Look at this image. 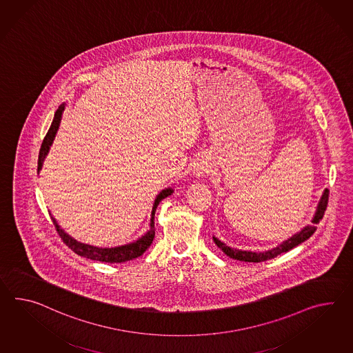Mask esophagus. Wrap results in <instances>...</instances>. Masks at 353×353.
<instances>
[{
    "instance_id": "esophagus-1",
    "label": "esophagus",
    "mask_w": 353,
    "mask_h": 353,
    "mask_svg": "<svg viewBox=\"0 0 353 353\" xmlns=\"http://www.w3.org/2000/svg\"><path fill=\"white\" fill-rule=\"evenodd\" d=\"M209 170H210V164L208 162L207 158H204V157L198 158V159L195 161L194 165H192V172H194V174H195L196 177L205 176V174L209 173Z\"/></svg>"
}]
</instances>
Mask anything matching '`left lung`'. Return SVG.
Here are the masks:
<instances>
[{"mask_svg": "<svg viewBox=\"0 0 353 353\" xmlns=\"http://www.w3.org/2000/svg\"><path fill=\"white\" fill-rule=\"evenodd\" d=\"M327 199H329V190L325 189L324 190L323 196H321L320 201H319L316 213H315L312 221H311L312 225L303 227V230H301L300 232L296 233V234H293L291 239L283 241L279 246H276L274 249L268 250L265 252H252V251H241V250L231 249L230 246H227L225 243L221 242L218 239L213 237V240H214L215 245L219 249H222V251H223L227 256L234 259V260L249 261V263H260V261H265V260H269V259H274L275 256H278V255H281V254L287 252V251H290L293 248L299 246L303 241L307 240V239L312 236V233L316 231V227L314 224H318L321 221V218L324 216V213L327 210Z\"/></svg>", "mask_w": 353, "mask_h": 353, "instance_id": "obj_1", "label": "left lung"}]
</instances>
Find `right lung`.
<instances>
[{"label": "right lung", "mask_w": 353, "mask_h": 353, "mask_svg": "<svg viewBox=\"0 0 353 353\" xmlns=\"http://www.w3.org/2000/svg\"><path fill=\"white\" fill-rule=\"evenodd\" d=\"M65 110V104H61L59 110L54 113V117L52 121L51 128L48 130L47 135L44 137L43 143L41 145V150H39V157H38V173L41 172L42 165H43L44 158L46 155L48 154L50 146L53 143V139L56 137V132L60 126L61 117H62V112ZM173 190L165 189L162 190L154 200L153 204V210H152V218H150V230L139 240L135 242H131L129 245H123V246H119V248H111V249H102V248H95V246H90V245H85L81 243L77 240H74L72 237H70L68 233L65 232L60 225L56 222V219L51 216L52 222L56 227V231L60 234L61 240L66 243V246H69L70 249L72 250L75 254H78L80 256L86 259H92V260H97V261H103V263H125L128 260H132V259L139 258L145 252L148 248L152 245L153 239H154L155 228H154V214L157 207L159 205V203L163 200L164 198L170 196L172 194Z\"/></svg>", "instance_id": "1"}]
</instances>
